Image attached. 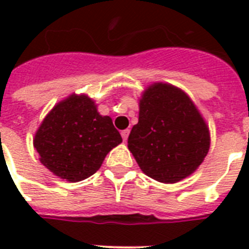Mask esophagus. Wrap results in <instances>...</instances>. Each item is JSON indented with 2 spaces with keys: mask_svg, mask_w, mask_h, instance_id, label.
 Returning a JSON list of instances; mask_svg holds the SVG:
<instances>
[{
  "mask_svg": "<svg viewBox=\"0 0 249 249\" xmlns=\"http://www.w3.org/2000/svg\"><path fill=\"white\" fill-rule=\"evenodd\" d=\"M129 133H130V130H129V129H125V130H123V132H121V137H123L124 142H126V140H128Z\"/></svg>",
  "mask_w": 249,
  "mask_h": 249,
  "instance_id": "esophagus-1",
  "label": "esophagus"
}]
</instances>
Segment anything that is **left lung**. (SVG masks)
<instances>
[{
    "mask_svg": "<svg viewBox=\"0 0 249 249\" xmlns=\"http://www.w3.org/2000/svg\"><path fill=\"white\" fill-rule=\"evenodd\" d=\"M209 146L208 125L183 90L166 83L143 90L128 148L146 176L161 183L182 181L203 163Z\"/></svg>",
    "mask_w": 249,
    "mask_h": 249,
    "instance_id": "obj_1",
    "label": "left lung"
}]
</instances>
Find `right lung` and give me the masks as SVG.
Wrapping results in <instances>:
<instances>
[{"label":"right lung","instance_id":"add662e5","mask_svg":"<svg viewBox=\"0 0 249 249\" xmlns=\"http://www.w3.org/2000/svg\"><path fill=\"white\" fill-rule=\"evenodd\" d=\"M121 142L112 119L102 116L86 94L75 93L50 109L33 138L41 163L70 182L93 176L106 155Z\"/></svg>","mask_w":249,"mask_h":249}]
</instances>
